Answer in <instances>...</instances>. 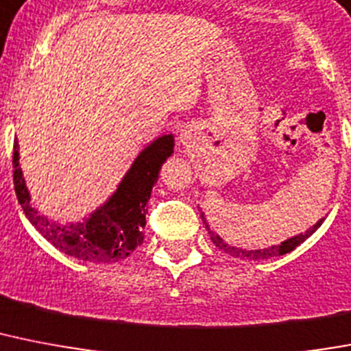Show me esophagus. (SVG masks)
Returning <instances> with one entry per match:
<instances>
[{"mask_svg": "<svg viewBox=\"0 0 351 351\" xmlns=\"http://www.w3.org/2000/svg\"><path fill=\"white\" fill-rule=\"evenodd\" d=\"M180 141L184 142V144H185V141H187V133H184V131H182V135H180Z\"/></svg>", "mask_w": 351, "mask_h": 351, "instance_id": "esophagus-1", "label": "esophagus"}]
</instances>
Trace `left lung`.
Returning a JSON list of instances; mask_svg holds the SVG:
<instances>
[{"instance_id":"8db88e82","label":"left lung","mask_w":351,"mask_h":351,"mask_svg":"<svg viewBox=\"0 0 351 351\" xmlns=\"http://www.w3.org/2000/svg\"><path fill=\"white\" fill-rule=\"evenodd\" d=\"M200 215H202V220H204V223H205V229L209 230L210 240H213V243H215L218 249L225 250L227 254L234 256V258L249 259V261H258V259H270V258H276V256H283V254H287V252H292L295 247H299V245L303 243L306 238H310V236L314 234L315 230H317L319 227H321V223L324 221V218H321V220H319L317 223L314 225V227L306 229V232H301V234L292 236V238H289V240L281 241V245H272V247H267V249H250L249 250V249H240V247H232V245L227 243L223 238H220V236L216 234L215 230L210 229L209 223L205 221L204 213H200Z\"/></svg>"}]
</instances>
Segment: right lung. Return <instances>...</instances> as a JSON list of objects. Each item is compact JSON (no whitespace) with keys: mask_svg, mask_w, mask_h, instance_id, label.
<instances>
[{"mask_svg":"<svg viewBox=\"0 0 351 351\" xmlns=\"http://www.w3.org/2000/svg\"><path fill=\"white\" fill-rule=\"evenodd\" d=\"M173 149V133L151 142L133 160L113 195L77 223H57L30 204V193L19 167L18 141H14V189L25 216L56 249L82 261L115 263L126 259L144 241L146 205L151 198V189L158 180L162 164Z\"/></svg>","mask_w":351,"mask_h":351,"instance_id":"1","label":"right lung"}]
</instances>
